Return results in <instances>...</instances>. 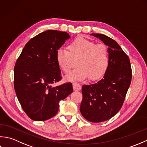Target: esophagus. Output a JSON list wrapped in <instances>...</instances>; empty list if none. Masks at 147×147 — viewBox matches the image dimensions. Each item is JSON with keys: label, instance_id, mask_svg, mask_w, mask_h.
I'll list each match as a JSON object with an SVG mask.
<instances>
[{"label": "esophagus", "instance_id": "1", "mask_svg": "<svg viewBox=\"0 0 147 147\" xmlns=\"http://www.w3.org/2000/svg\"><path fill=\"white\" fill-rule=\"evenodd\" d=\"M73 88H74L75 91H79V90H80V89H81L82 86L79 83L74 82L73 84Z\"/></svg>", "mask_w": 147, "mask_h": 147}]
</instances>
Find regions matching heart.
Listing matches in <instances>:
<instances>
[{
	"mask_svg": "<svg viewBox=\"0 0 147 147\" xmlns=\"http://www.w3.org/2000/svg\"><path fill=\"white\" fill-rule=\"evenodd\" d=\"M67 49H59L56 53L57 63L65 74L70 72L67 77L70 81L82 80L89 77L97 80L105 74L109 65V49L106 45L78 37L68 45Z\"/></svg>",
	"mask_w": 147,
	"mask_h": 147,
	"instance_id": "obj_1",
	"label": "heart"
}]
</instances>
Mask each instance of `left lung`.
Masks as SVG:
<instances>
[{
    "mask_svg": "<svg viewBox=\"0 0 147 147\" xmlns=\"http://www.w3.org/2000/svg\"><path fill=\"white\" fill-rule=\"evenodd\" d=\"M109 46V65L100 81L83 85L80 110L86 120L101 122L113 117L124 103L132 79L130 60L117 42L101 34H91Z\"/></svg>",
    "mask_w": 147,
    "mask_h": 147,
    "instance_id": "1",
    "label": "left lung"
}]
</instances>
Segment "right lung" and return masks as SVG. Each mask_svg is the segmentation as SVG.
<instances>
[{"label": "right lung", "mask_w": 147, "mask_h": 147, "mask_svg": "<svg viewBox=\"0 0 147 147\" xmlns=\"http://www.w3.org/2000/svg\"><path fill=\"white\" fill-rule=\"evenodd\" d=\"M70 37L65 32H42L26 43L15 63L14 90L24 112L34 121L52 118L59 101L73 91L71 82L51 86L62 78L56 53Z\"/></svg>", "instance_id": "add662e5"}]
</instances>
